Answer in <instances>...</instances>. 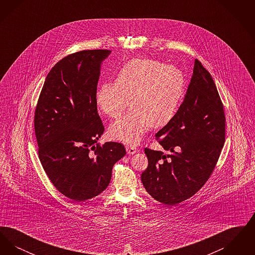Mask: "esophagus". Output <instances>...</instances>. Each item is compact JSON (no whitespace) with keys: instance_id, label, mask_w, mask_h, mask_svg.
<instances>
[{"instance_id":"esophagus-1","label":"esophagus","mask_w":255,"mask_h":255,"mask_svg":"<svg viewBox=\"0 0 255 255\" xmlns=\"http://www.w3.org/2000/svg\"><path fill=\"white\" fill-rule=\"evenodd\" d=\"M126 151L129 155H133L138 152V149L135 146L128 145L126 146Z\"/></svg>"}]
</instances>
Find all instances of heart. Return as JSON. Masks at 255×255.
I'll return each instance as SVG.
<instances>
[{
    "instance_id": "1",
    "label": "heart",
    "mask_w": 255,
    "mask_h": 255,
    "mask_svg": "<svg viewBox=\"0 0 255 255\" xmlns=\"http://www.w3.org/2000/svg\"><path fill=\"white\" fill-rule=\"evenodd\" d=\"M184 88V75L174 65L135 58L117 73L116 81L103 82L96 91L98 108L118 118L129 105L133 109L109 128L112 138L128 144L140 141L146 131L166 125L174 118Z\"/></svg>"
}]
</instances>
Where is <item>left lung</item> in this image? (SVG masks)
I'll return each instance as SVG.
<instances>
[{"instance_id":"left-lung-1","label":"left lung","mask_w":255,"mask_h":255,"mask_svg":"<svg viewBox=\"0 0 255 255\" xmlns=\"http://www.w3.org/2000/svg\"><path fill=\"white\" fill-rule=\"evenodd\" d=\"M224 107L210 73L195 60L186 95L174 118L156 137L169 154L144 149L148 167L141 174L146 191L175 206L202 188L225 142Z\"/></svg>"}]
</instances>
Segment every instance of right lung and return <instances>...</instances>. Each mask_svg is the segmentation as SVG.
Masks as SVG:
<instances>
[{"mask_svg":"<svg viewBox=\"0 0 255 255\" xmlns=\"http://www.w3.org/2000/svg\"><path fill=\"white\" fill-rule=\"evenodd\" d=\"M111 52L82 50L56 63L47 75L35 110L42 166L58 191L76 202L103 192L114 164L126 154L122 143L97 144L104 126L95 95L101 65Z\"/></svg>","mask_w":255,"mask_h":255,"instance_id":"right-lung-1","label":"right lung"}]
</instances>
